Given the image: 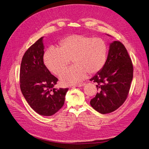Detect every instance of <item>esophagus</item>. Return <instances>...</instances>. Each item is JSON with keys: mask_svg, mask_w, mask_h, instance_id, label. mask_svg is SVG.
Instances as JSON below:
<instances>
[{"mask_svg": "<svg viewBox=\"0 0 149 149\" xmlns=\"http://www.w3.org/2000/svg\"><path fill=\"white\" fill-rule=\"evenodd\" d=\"M84 85H85V83L82 82V83H79V84H76V85H75L74 86H75V87H81V86H84Z\"/></svg>", "mask_w": 149, "mask_h": 149, "instance_id": "esophagus-1", "label": "esophagus"}]
</instances>
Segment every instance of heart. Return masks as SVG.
<instances>
[{
  "label": "heart",
  "instance_id": "1",
  "mask_svg": "<svg viewBox=\"0 0 149 149\" xmlns=\"http://www.w3.org/2000/svg\"><path fill=\"white\" fill-rule=\"evenodd\" d=\"M108 47L100 38L73 34L62 39L57 49L45 51L43 62L51 73L59 76L67 67L70 61L74 67L65 70L60 80L63 85H76L87 76L99 73L108 57Z\"/></svg>",
  "mask_w": 149,
  "mask_h": 149
}]
</instances>
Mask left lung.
<instances>
[{
	"instance_id": "obj_1",
	"label": "left lung",
	"mask_w": 149,
	"mask_h": 149,
	"mask_svg": "<svg viewBox=\"0 0 149 149\" xmlns=\"http://www.w3.org/2000/svg\"><path fill=\"white\" fill-rule=\"evenodd\" d=\"M133 77V63L125 47L114 41L110 44L104 67L91 79L98 91L90 102L92 108L101 114L117 109L128 97Z\"/></svg>"
}]
</instances>
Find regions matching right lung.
<instances>
[{"label":"right lung","mask_w":149,"mask_h":149,"mask_svg":"<svg viewBox=\"0 0 149 149\" xmlns=\"http://www.w3.org/2000/svg\"><path fill=\"white\" fill-rule=\"evenodd\" d=\"M44 45L41 37L26 51L20 68V88L27 102L38 114L51 116L65 103L68 88H54L58 79L43 62Z\"/></svg>","instance_id":"right-lung-1"}]
</instances>
